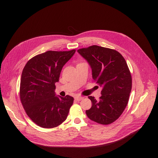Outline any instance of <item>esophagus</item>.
Masks as SVG:
<instances>
[{"label":"esophagus","instance_id":"obj_1","mask_svg":"<svg viewBox=\"0 0 158 158\" xmlns=\"http://www.w3.org/2000/svg\"><path fill=\"white\" fill-rule=\"evenodd\" d=\"M82 99H83V97H80V96H77V97H75V100L77 101H80L82 100Z\"/></svg>","mask_w":158,"mask_h":158}]
</instances>
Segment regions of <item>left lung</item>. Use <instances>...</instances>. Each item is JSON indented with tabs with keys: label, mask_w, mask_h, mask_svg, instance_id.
<instances>
[{
	"label": "left lung",
	"mask_w": 158,
	"mask_h": 158,
	"mask_svg": "<svg viewBox=\"0 0 158 158\" xmlns=\"http://www.w3.org/2000/svg\"><path fill=\"white\" fill-rule=\"evenodd\" d=\"M92 69L93 79L102 86L97 101L89 96L92 107L86 111L88 117L98 123L108 125L117 120L127 105L132 88V77L127 64L116 50L92 45L77 50Z\"/></svg>",
	"instance_id": "left-lung-1"
}]
</instances>
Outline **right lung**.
Masks as SVG:
<instances>
[{
	"instance_id": "obj_1",
	"label": "right lung",
	"mask_w": 158,
	"mask_h": 158,
	"mask_svg": "<svg viewBox=\"0 0 158 158\" xmlns=\"http://www.w3.org/2000/svg\"><path fill=\"white\" fill-rule=\"evenodd\" d=\"M76 52L48 51L30 59L23 69L20 98L28 117L38 126L54 128L67 118L73 98L55 96L63 66Z\"/></svg>"
}]
</instances>
